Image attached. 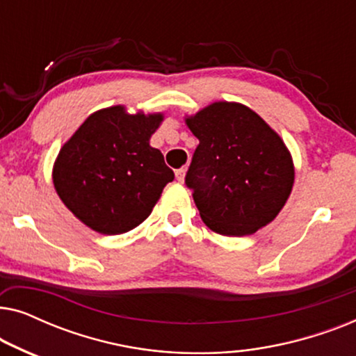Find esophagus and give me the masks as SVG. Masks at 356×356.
<instances>
[{"label": "esophagus", "mask_w": 356, "mask_h": 356, "mask_svg": "<svg viewBox=\"0 0 356 356\" xmlns=\"http://www.w3.org/2000/svg\"><path fill=\"white\" fill-rule=\"evenodd\" d=\"M175 175H177V179L179 183L184 181V177H186V168H179L175 172Z\"/></svg>", "instance_id": "34e87169"}]
</instances>
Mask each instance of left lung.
<instances>
[{
    "instance_id": "left-lung-1",
    "label": "left lung",
    "mask_w": 356,
    "mask_h": 356,
    "mask_svg": "<svg viewBox=\"0 0 356 356\" xmlns=\"http://www.w3.org/2000/svg\"><path fill=\"white\" fill-rule=\"evenodd\" d=\"M199 139L184 183L202 222L225 236L266 227L285 206L295 168L280 136L251 108L216 102L186 118Z\"/></svg>"
}]
</instances>
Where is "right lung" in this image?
<instances>
[{
	"label": "right lung",
	"instance_id": "right-lung-1",
	"mask_svg": "<svg viewBox=\"0 0 356 356\" xmlns=\"http://www.w3.org/2000/svg\"><path fill=\"white\" fill-rule=\"evenodd\" d=\"M162 113H126L123 105L92 113L63 145L53 184L65 206L102 235L133 230L150 216L173 170L149 144Z\"/></svg>",
	"mask_w": 356,
	"mask_h": 356
}]
</instances>
